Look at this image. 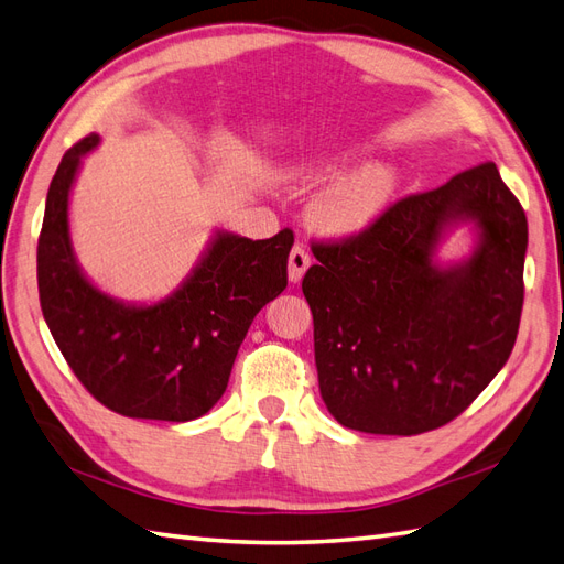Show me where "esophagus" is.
Segmentation results:
<instances>
[{
	"label": "esophagus",
	"mask_w": 564,
	"mask_h": 564,
	"mask_svg": "<svg viewBox=\"0 0 564 564\" xmlns=\"http://www.w3.org/2000/svg\"><path fill=\"white\" fill-rule=\"evenodd\" d=\"M311 268V256L303 247H294L292 253H289V280L301 282V278L306 275V270Z\"/></svg>",
	"instance_id": "34e87169"
}]
</instances>
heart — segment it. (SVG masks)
Instances as JSON below:
<instances>
[{
	"instance_id": "heart-1",
	"label": "heart",
	"mask_w": 564,
	"mask_h": 564,
	"mask_svg": "<svg viewBox=\"0 0 564 564\" xmlns=\"http://www.w3.org/2000/svg\"><path fill=\"white\" fill-rule=\"evenodd\" d=\"M329 173L332 169L308 165V169H301L299 175L317 180ZM395 189H399V175L387 165H368V169L332 182L315 202L313 218L323 230L334 235L360 232L389 206Z\"/></svg>"
}]
</instances>
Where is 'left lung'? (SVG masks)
Wrapping results in <instances>:
<instances>
[{
  "label": "left lung",
  "instance_id": "8db88e82",
  "mask_svg": "<svg viewBox=\"0 0 564 564\" xmlns=\"http://www.w3.org/2000/svg\"><path fill=\"white\" fill-rule=\"evenodd\" d=\"M451 219H477L465 267L431 251ZM301 282L313 313L319 395L356 432L413 436L444 427L512 354L524 303L527 216L496 163L401 196L365 230L313 239Z\"/></svg>",
  "mask_w": 564,
  "mask_h": 564
}]
</instances>
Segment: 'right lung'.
Masks as SVG:
<instances>
[{
	"label": "right lung",
	"mask_w": 564,
	"mask_h": 564,
	"mask_svg": "<svg viewBox=\"0 0 564 564\" xmlns=\"http://www.w3.org/2000/svg\"><path fill=\"white\" fill-rule=\"evenodd\" d=\"M97 142L87 134L73 144L52 177L37 239L42 315L101 405L137 420H196L225 393L256 313L284 292L294 232L218 235L180 292L156 306H123L83 278L68 239V192Z\"/></svg>",
	"instance_id": "add662e5"
}]
</instances>
